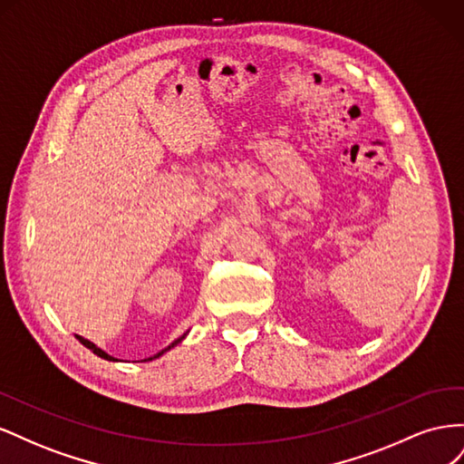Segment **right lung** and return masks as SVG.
<instances>
[{
  "label": "right lung",
  "mask_w": 464,
  "mask_h": 464,
  "mask_svg": "<svg viewBox=\"0 0 464 464\" xmlns=\"http://www.w3.org/2000/svg\"><path fill=\"white\" fill-rule=\"evenodd\" d=\"M188 333H189V331H186L184 334H181V336H178V339H176L174 343H170V344H168L166 348H162V350H160V353H157V354H154V356H150V358H145V360H141V362H149V360H154V358H160V356H162L164 353H168V350H172L174 346H178V344H179L181 341H184V339H186V336H188ZM75 336H77V341H79V343H81L82 346H87L89 350H92V353H94L96 356H101V358H104V360H108V362H120L118 358H114V356H110L108 353H104V350H102V348H98V346H96L94 343H91L89 339H85V336H81V334H75Z\"/></svg>",
  "instance_id": "1"
}]
</instances>
